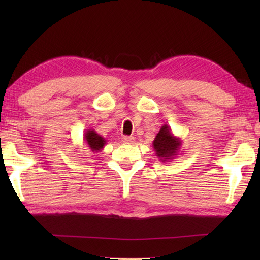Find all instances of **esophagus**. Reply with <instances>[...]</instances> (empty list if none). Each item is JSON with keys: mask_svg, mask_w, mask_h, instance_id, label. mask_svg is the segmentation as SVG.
Returning <instances> with one entry per match:
<instances>
[{"mask_svg": "<svg viewBox=\"0 0 260 260\" xmlns=\"http://www.w3.org/2000/svg\"><path fill=\"white\" fill-rule=\"evenodd\" d=\"M135 141V139L133 136H124L123 137V142L125 143V144H133Z\"/></svg>", "mask_w": 260, "mask_h": 260, "instance_id": "1", "label": "esophagus"}]
</instances>
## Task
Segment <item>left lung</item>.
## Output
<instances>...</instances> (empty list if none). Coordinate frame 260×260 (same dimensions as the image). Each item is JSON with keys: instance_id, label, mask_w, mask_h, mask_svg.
<instances>
[{"instance_id": "1", "label": "left lung", "mask_w": 260, "mask_h": 260, "mask_svg": "<svg viewBox=\"0 0 260 260\" xmlns=\"http://www.w3.org/2000/svg\"><path fill=\"white\" fill-rule=\"evenodd\" d=\"M153 148L159 161L170 162L180 153L182 140L176 137L169 125H163L153 141Z\"/></svg>"}]
</instances>
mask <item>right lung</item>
<instances>
[{"instance_id":"add662e5","label":"right lung","mask_w":260,"mask_h":260,"mask_svg":"<svg viewBox=\"0 0 260 260\" xmlns=\"http://www.w3.org/2000/svg\"><path fill=\"white\" fill-rule=\"evenodd\" d=\"M84 141L93 153L101 152L104 146L106 145V140L103 136L97 134L93 129H87L85 132Z\"/></svg>"}]
</instances>
